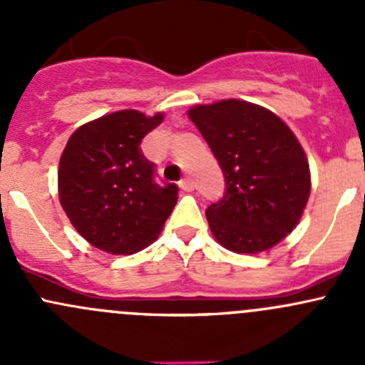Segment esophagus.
<instances>
[{
    "mask_svg": "<svg viewBox=\"0 0 365 365\" xmlns=\"http://www.w3.org/2000/svg\"><path fill=\"white\" fill-rule=\"evenodd\" d=\"M180 187H182V189L185 190V192H192L194 187H196V185H194V182L190 178H183L182 182H180Z\"/></svg>",
    "mask_w": 365,
    "mask_h": 365,
    "instance_id": "esophagus-1",
    "label": "esophagus"
}]
</instances>
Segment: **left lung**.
Returning a JSON list of instances; mask_svg holds the SVG:
<instances>
[{"label": "left lung", "mask_w": 365, "mask_h": 365, "mask_svg": "<svg viewBox=\"0 0 365 365\" xmlns=\"http://www.w3.org/2000/svg\"><path fill=\"white\" fill-rule=\"evenodd\" d=\"M189 118L224 173L222 200L206 208L210 230L227 251L256 254L292 233L311 194L309 162L288 125L237 98L196 106Z\"/></svg>", "instance_id": "1"}]
</instances>
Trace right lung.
<instances>
[{
    "label": "right lung",
    "instance_id": "1",
    "mask_svg": "<svg viewBox=\"0 0 365 365\" xmlns=\"http://www.w3.org/2000/svg\"><path fill=\"white\" fill-rule=\"evenodd\" d=\"M153 116L123 109L88 121L70 135L58 169V192L77 233L93 247L134 254L152 244L178 201V187L159 185L141 141Z\"/></svg>",
    "mask_w": 365,
    "mask_h": 365
}]
</instances>
